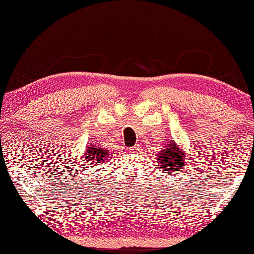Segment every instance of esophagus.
Listing matches in <instances>:
<instances>
[{
    "label": "esophagus",
    "instance_id": "esophagus-1",
    "mask_svg": "<svg viewBox=\"0 0 254 254\" xmlns=\"http://www.w3.org/2000/svg\"><path fill=\"white\" fill-rule=\"evenodd\" d=\"M140 150H141V148L139 147V145H134V147L130 149V152L131 153H139Z\"/></svg>",
    "mask_w": 254,
    "mask_h": 254
}]
</instances>
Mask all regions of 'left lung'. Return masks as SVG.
Here are the masks:
<instances>
[{
    "instance_id": "1",
    "label": "left lung",
    "mask_w": 254,
    "mask_h": 254,
    "mask_svg": "<svg viewBox=\"0 0 254 254\" xmlns=\"http://www.w3.org/2000/svg\"><path fill=\"white\" fill-rule=\"evenodd\" d=\"M185 160L186 153L184 149L179 147L174 140H170L157 153V168L166 176L169 174L175 176L180 169H184V165L186 162Z\"/></svg>"
}]
</instances>
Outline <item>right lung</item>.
<instances>
[{"instance_id":"add662e5","label":"right lung","mask_w":254,"mask_h":254,"mask_svg":"<svg viewBox=\"0 0 254 254\" xmlns=\"http://www.w3.org/2000/svg\"><path fill=\"white\" fill-rule=\"evenodd\" d=\"M110 156V150L100 148L97 144L88 145L87 149L85 151V156L81 157L83 161L81 163H86V165H92L95 166L96 163H102L105 159L109 158Z\"/></svg>"}]
</instances>
